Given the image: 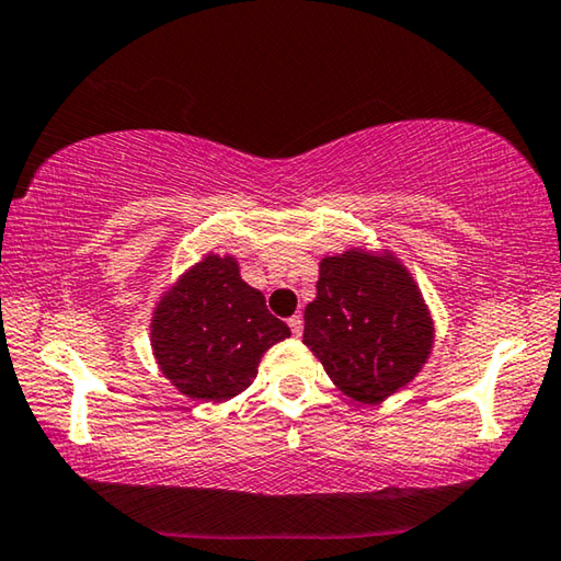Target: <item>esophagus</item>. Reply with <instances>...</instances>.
<instances>
[{"instance_id": "obj_1", "label": "esophagus", "mask_w": 561, "mask_h": 561, "mask_svg": "<svg viewBox=\"0 0 561 561\" xmlns=\"http://www.w3.org/2000/svg\"><path fill=\"white\" fill-rule=\"evenodd\" d=\"M288 325H290V333H293V335H296V337L302 335V318H300V316L288 318Z\"/></svg>"}]
</instances>
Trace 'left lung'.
I'll list each match as a JSON object with an SVG mask.
<instances>
[{
    "instance_id": "1",
    "label": "left lung",
    "mask_w": 561,
    "mask_h": 561,
    "mask_svg": "<svg viewBox=\"0 0 561 561\" xmlns=\"http://www.w3.org/2000/svg\"><path fill=\"white\" fill-rule=\"evenodd\" d=\"M302 343L347 398L380 405L417 378L435 345L420 286L388 248L353 245L320 259Z\"/></svg>"
}]
</instances>
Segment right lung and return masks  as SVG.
<instances>
[{"instance_id": "right-lung-1", "label": "right lung", "mask_w": 561, "mask_h": 561, "mask_svg": "<svg viewBox=\"0 0 561 561\" xmlns=\"http://www.w3.org/2000/svg\"><path fill=\"white\" fill-rule=\"evenodd\" d=\"M290 337L261 290L241 278L236 255L206 253L161 293L151 351L163 378L191 400L226 402L259 375L263 353Z\"/></svg>"}]
</instances>
